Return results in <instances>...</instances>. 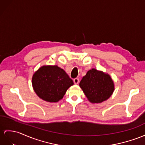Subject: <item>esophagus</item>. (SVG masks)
Returning <instances> with one entry per match:
<instances>
[{
	"label": "esophagus",
	"mask_w": 145,
	"mask_h": 145,
	"mask_svg": "<svg viewBox=\"0 0 145 145\" xmlns=\"http://www.w3.org/2000/svg\"><path fill=\"white\" fill-rule=\"evenodd\" d=\"M73 82H74V83L75 84H78V83L79 82V78H75V79H74Z\"/></svg>",
	"instance_id": "1"
}]
</instances>
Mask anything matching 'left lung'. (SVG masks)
<instances>
[{
    "mask_svg": "<svg viewBox=\"0 0 145 145\" xmlns=\"http://www.w3.org/2000/svg\"><path fill=\"white\" fill-rule=\"evenodd\" d=\"M87 98L91 103H101L111 97L114 83L111 77L95 69L89 70L79 83Z\"/></svg>",
    "mask_w": 145,
    "mask_h": 145,
    "instance_id": "8db88e82",
    "label": "left lung"
}]
</instances>
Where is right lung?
Segmentation results:
<instances>
[{
	"mask_svg": "<svg viewBox=\"0 0 145 145\" xmlns=\"http://www.w3.org/2000/svg\"><path fill=\"white\" fill-rule=\"evenodd\" d=\"M32 83L38 96L48 102L62 99L66 90L74 84L65 71L57 66L41 67L33 75Z\"/></svg>",
	"mask_w": 145,
	"mask_h": 145,
	"instance_id": "obj_1",
	"label": "right lung"
}]
</instances>
